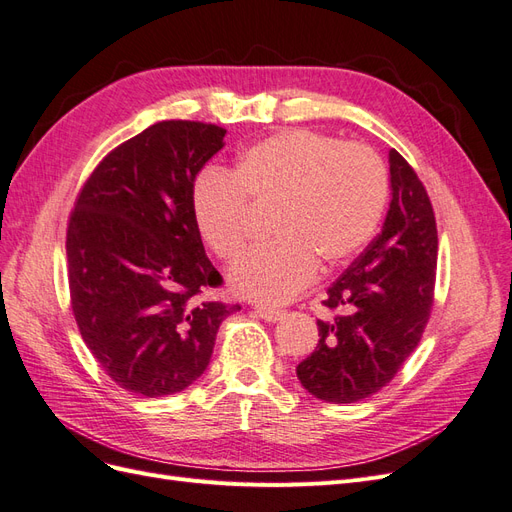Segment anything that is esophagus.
Wrapping results in <instances>:
<instances>
[{"mask_svg": "<svg viewBox=\"0 0 512 512\" xmlns=\"http://www.w3.org/2000/svg\"><path fill=\"white\" fill-rule=\"evenodd\" d=\"M256 314L262 318V320H267V322H277L280 320L284 314L280 312V309H273V307H256Z\"/></svg>", "mask_w": 512, "mask_h": 512, "instance_id": "1", "label": "esophagus"}]
</instances>
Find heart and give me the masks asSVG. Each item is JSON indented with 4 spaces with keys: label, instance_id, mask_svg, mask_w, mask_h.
I'll return each mask as SVG.
<instances>
[{
    "label": "heart",
    "instance_id": "heart-1",
    "mask_svg": "<svg viewBox=\"0 0 512 512\" xmlns=\"http://www.w3.org/2000/svg\"><path fill=\"white\" fill-rule=\"evenodd\" d=\"M389 194L380 158L309 130H284L247 147L235 173L207 170L194 183L196 226L215 256H239L252 205L277 207L269 235L228 271L243 299L280 305L314 282L318 262L331 269L374 235ZM248 198L245 199L244 196Z\"/></svg>",
    "mask_w": 512,
    "mask_h": 512
}]
</instances>
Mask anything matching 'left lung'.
Instances as JSON below:
<instances>
[{"label": "left lung", "instance_id": "left-lung-1", "mask_svg": "<svg viewBox=\"0 0 512 512\" xmlns=\"http://www.w3.org/2000/svg\"><path fill=\"white\" fill-rule=\"evenodd\" d=\"M391 203L380 235L327 290L337 316L318 320V344L297 367L307 393L354 404L389 384L421 342L433 305L438 230L412 166L389 151Z\"/></svg>", "mask_w": 512, "mask_h": 512}]
</instances>
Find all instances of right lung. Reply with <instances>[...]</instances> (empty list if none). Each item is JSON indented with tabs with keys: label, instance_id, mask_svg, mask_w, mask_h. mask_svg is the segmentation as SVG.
Masks as SVG:
<instances>
[{
	"label": "right lung",
	"instance_id": "add662e5",
	"mask_svg": "<svg viewBox=\"0 0 512 512\" xmlns=\"http://www.w3.org/2000/svg\"><path fill=\"white\" fill-rule=\"evenodd\" d=\"M224 138L211 123L160 121L108 153L70 215L76 324L130 393L164 397L190 386L211 361L220 324L241 309L198 299L222 275L205 254L192 190Z\"/></svg>",
	"mask_w": 512,
	"mask_h": 512
}]
</instances>
